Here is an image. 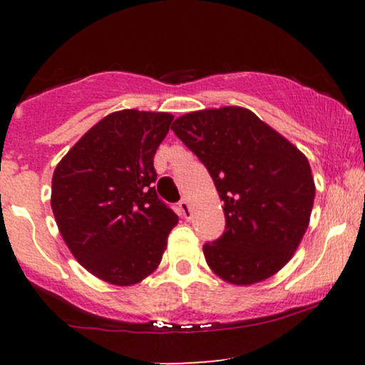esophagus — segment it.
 <instances>
[{"label": "esophagus", "mask_w": 365, "mask_h": 365, "mask_svg": "<svg viewBox=\"0 0 365 365\" xmlns=\"http://www.w3.org/2000/svg\"><path fill=\"white\" fill-rule=\"evenodd\" d=\"M178 207H180V211H182L183 217H185V220H190V217H192V207H190V204H188V200L187 199L180 200Z\"/></svg>", "instance_id": "34e87169"}]
</instances>
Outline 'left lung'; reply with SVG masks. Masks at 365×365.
<instances>
[{
  "label": "left lung",
  "mask_w": 365,
  "mask_h": 365,
  "mask_svg": "<svg viewBox=\"0 0 365 365\" xmlns=\"http://www.w3.org/2000/svg\"><path fill=\"white\" fill-rule=\"evenodd\" d=\"M171 130L225 202L223 235L204 244L209 267L233 284L278 273L309 226L316 187L307 158L245 108L187 113Z\"/></svg>",
  "instance_id": "1"
}]
</instances>
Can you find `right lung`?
Listing matches in <instances>:
<instances>
[{
	"label": "right lung",
	"instance_id": "add662e5",
	"mask_svg": "<svg viewBox=\"0 0 365 365\" xmlns=\"http://www.w3.org/2000/svg\"><path fill=\"white\" fill-rule=\"evenodd\" d=\"M171 121L170 113H111L54 170L51 207L63 240L104 282L128 287L149 276L178 223L154 187V154Z\"/></svg>",
	"mask_w": 365,
	"mask_h": 365
}]
</instances>
